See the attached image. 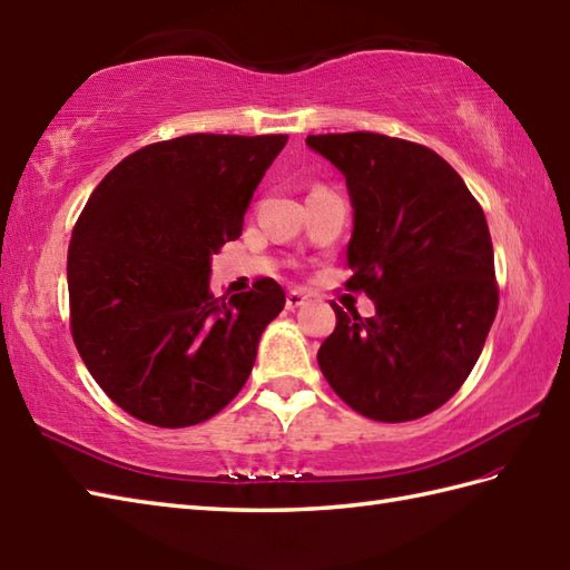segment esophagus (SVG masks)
<instances>
[{"label":"esophagus","mask_w":570,"mask_h":570,"mask_svg":"<svg viewBox=\"0 0 570 570\" xmlns=\"http://www.w3.org/2000/svg\"><path fill=\"white\" fill-rule=\"evenodd\" d=\"M309 295L302 293V289H289L287 297H285V307L287 309H297V307H305L307 305Z\"/></svg>","instance_id":"esophagus-1"}]
</instances>
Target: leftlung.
<instances>
[{
  "label": "left lung",
  "mask_w": 570,
  "mask_h": 570,
  "mask_svg": "<svg viewBox=\"0 0 570 570\" xmlns=\"http://www.w3.org/2000/svg\"><path fill=\"white\" fill-rule=\"evenodd\" d=\"M344 173L353 202L348 293L375 302L363 320L338 305L320 368L351 410L412 422L471 375L498 314L495 258L483 207L422 144L371 131L307 136Z\"/></svg>",
  "instance_id": "8db88e82"
}]
</instances>
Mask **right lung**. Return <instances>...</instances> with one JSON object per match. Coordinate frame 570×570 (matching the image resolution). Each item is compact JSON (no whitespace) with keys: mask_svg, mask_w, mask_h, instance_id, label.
<instances>
[{"mask_svg":"<svg viewBox=\"0 0 570 570\" xmlns=\"http://www.w3.org/2000/svg\"><path fill=\"white\" fill-rule=\"evenodd\" d=\"M283 134H187L114 166L75 222L70 332L97 385L136 420H212L248 381L258 338L285 307L261 277L214 297L209 258L242 236Z\"/></svg>","mask_w":570,"mask_h":570,"instance_id":"right-lung-1","label":"right lung"}]
</instances>
